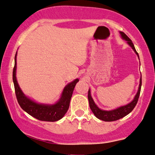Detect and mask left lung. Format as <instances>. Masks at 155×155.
Here are the masks:
<instances>
[{
	"instance_id": "1",
	"label": "left lung",
	"mask_w": 155,
	"mask_h": 155,
	"mask_svg": "<svg viewBox=\"0 0 155 155\" xmlns=\"http://www.w3.org/2000/svg\"><path fill=\"white\" fill-rule=\"evenodd\" d=\"M120 33L122 38L126 40V41H127L128 44L131 47L132 49H133L134 51H135L136 54L138 55V57L139 58L138 54L137 51H136L135 47H134L131 40L130 39L124 32L120 31ZM141 85H142V78H140V84H139L138 92L136 94L134 100L132 101L131 102H130L129 104H128L127 105H123V106H121L120 107H117V108L113 110H101L99 107L95 104V103H94L93 98L91 96L90 89H89L88 100H89L90 109L91 110V111L93 112L94 115H95L96 117L99 119V120L105 121V122H113V121H116L117 120H120V119L124 117H125L126 115H127L128 114L131 113V112L134 110V107H135L136 105L137 104L139 96H140V93Z\"/></svg>"
}]
</instances>
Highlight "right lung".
I'll use <instances>...</instances> for the list:
<instances>
[{
  "instance_id": "right-lung-1",
  "label": "right lung",
  "mask_w": 155,
  "mask_h": 155,
  "mask_svg": "<svg viewBox=\"0 0 155 155\" xmlns=\"http://www.w3.org/2000/svg\"><path fill=\"white\" fill-rule=\"evenodd\" d=\"M17 54V51L15 57V66L13 68L12 78L15 94H16L17 101L20 107L29 115L38 120L46 121V122H56V121L61 120L68 111L74 88H75L76 83L79 81V80L75 79L74 81L70 82L65 87L61 94V98L55 104H38L28 98L22 92L18 84L16 78Z\"/></svg>"
}]
</instances>
